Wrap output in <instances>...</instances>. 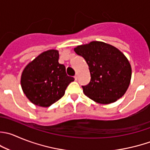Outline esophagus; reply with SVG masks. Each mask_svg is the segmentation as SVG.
<instances>
[{"mask_svg":"<svg viewBox=\"0 0 150 150\" xmlns=\"http://www.w3.org/2000/svg\"><path fill=\"white\" fill-rule=\"evenodd\" d=\"M74 78H75V81H77V79H78V75H75V76H74Z\"/></svg>","mask_w":150,"mask_h":150,"instance_id":"34e87169","label":"esophagus"}]
</instances>
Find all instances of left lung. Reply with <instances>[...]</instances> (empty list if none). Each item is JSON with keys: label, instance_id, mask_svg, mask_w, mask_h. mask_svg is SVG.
<instances>
[{"label": "left lung", "instance_id": "1", "mask_svg": "<svg viewBox=\"0 0 150 150\" xmlns=\"http://www.w3.org/2000/svg\"><path fill=\"white\" fill-rule=\"evenodd\" d=\"M75 53L86 62L91 81L82 86L85 95L101 104L114 103L122 97L130 85L131 66L120 50L103 42L78 45Z\"/></svg>", "mask_w": 150, "mask_h": 150}]
</instances>
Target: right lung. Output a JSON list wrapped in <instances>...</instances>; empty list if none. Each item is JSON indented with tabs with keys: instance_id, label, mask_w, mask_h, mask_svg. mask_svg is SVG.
Masks as SVG:
<instances>
[{
	"instance_id": "1",
	"label": "right lung",
	"mask_w": 150,
	"mask_h": 150,
	"mask_svg": "<svg viewBox=\"0 0 150 150\" xmlns=\"http://www.w3.org/2000/svg\"><path fill=\"white\" fill-rule=\"evenodd\" d=\"M59 58L56 50L43 52L22 73L20 82L23 92L36 105H51L64 95L67 87L75 80L67 75L65 66L59 63Z\"/></svg>"
}]
</instances>
